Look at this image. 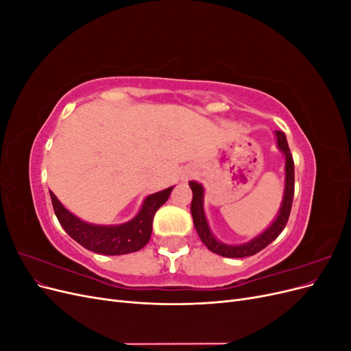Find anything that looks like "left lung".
<instances>
[{
  "instance_id": "1",
  "label": "left lung",
  "mask_w": 351,
  "mask_h": 351,
  "mask_svg": "<svg viewBox=\"0 0 351 351\" xmlns=\"http://www.w3.org/2000/svg\"><path fill=\"white\" fill-rule=\"evenodd\" d=\"M275 139H277V147L278 151L284 155L285 164H284V193H282V200L278 209L277 217L274 218L271 224L265 228L261 234L256 237L250 239L246 243L241 244H228L221 241L214 232H212L209 222L205 214V189L200 183L195 182H189L190 189L193 192V200H192V217H193V224L197 231V234L200 240L204 241L205 246L219 256L224 258H246L252 256V254H256L262 249L268 246L269 243H272L275 239H277L281 231L284 230L287 221H289L290 217V210H291V204H293V196H294V161L290 152L289 143H287V137L282 132H274Z\"/></svg>"
}]
</instances>
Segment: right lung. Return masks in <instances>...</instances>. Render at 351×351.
Instances as JSON below:
<instances>
[{
  "instance_id": "1",
  "label": "right lung",
  "mask_w": 351,
  "mask_h": 351,
  "mask_svg": "<svg viewBox=\"0 0 351 351\" xmlns=\"http://www.w3.org/2000/svg\"><path fill=\"white\" fill-rule=\"evenodd\" d=\"M173 189L174 186L145 197L139 212L132 219L117 226H97L82 221L64 208L51 190L49 195L61 227L73 240L90 252L115 256L133 253L146 246L152 234L155 212L168 200Z\"/></svg>"
}]
</instances>
